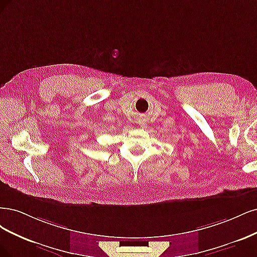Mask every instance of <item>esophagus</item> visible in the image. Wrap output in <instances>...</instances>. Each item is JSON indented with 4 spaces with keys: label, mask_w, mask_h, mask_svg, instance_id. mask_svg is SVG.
I'll list each match as a JSON object with an SVG mask.
<instances>
[{
    "label": "esophagus",
    "mask_w": 257,
    "mask_h": 257,
    "mask_svg": "<svg viewBox=\"0 0 257 257\" xmlns=\"http://www.w3.org/2000/svg\"><path fill=\"white\" fill-rule=\"evenodd\" d=\"M140 123H141V126H145L146 125V121L145 120H141Z\"/></svg>",
    "instance_id": "esophagus-1"
}]
</instances>
